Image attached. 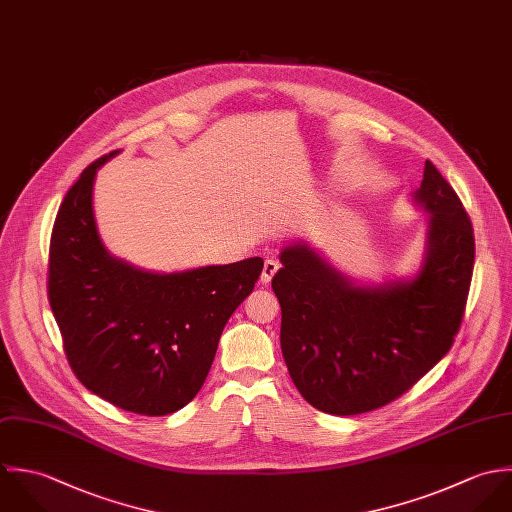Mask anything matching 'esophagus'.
I'll return each instance as SVG.
<instances>
[{
  "label": "esophagus",
  "mask_w": 512,
  "mask_h": 512,
  "mask_svg": "<svg viewBox=\"0 0 512 512\" xmlns=\"http://www.w3.org/2000/svg\"><path fill=\"white\" fill-rule=\"evenodd\" d=\"M279 271V261L277 259H267L265 265H263V273H261V283L263 285H269L273 275Z\"/></svg>",
  "instance_id": "34e87169"
}]
</instances>
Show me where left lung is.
<instances>
[{
    "mask_svg": "<svg viewBox=\"0 0 512 512\" xmlns=\"http://www.w3.org/2000/svg\"><path fill=\"white\" fill-rule=\"evenodd\" d=\"M413 198L431 217L425 261L411 281L354 287L305 243L281 253L273 277L281 348L312 408L358 415L388 406L453 346L473 277V225L429 160Z\"/></svg>",
    "mask_w": 512,
    "mask_h": 512,
    "instance_id": "left-lung-1",
    "label": "left lung"
}]
</instances>
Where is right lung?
<instances>
[{
	"label": "right lung",
	"instance_id": "obj_1",
	"mask_svg": "<svg viewBox=\"0 0 512 512\" xmlns=\"http://www.w3.org/2000/svg\"><path fill=\"white\" fill-rule=\"evenodd\" d=\"M87 166L55 217L47 295L79 382L116 408L168 415L204 386L225 322L253 291L263 259L146 273L106 253Z\"/></svg>",
	"mask_w": 512,
	"mask_h": 512
}]
</instances>
